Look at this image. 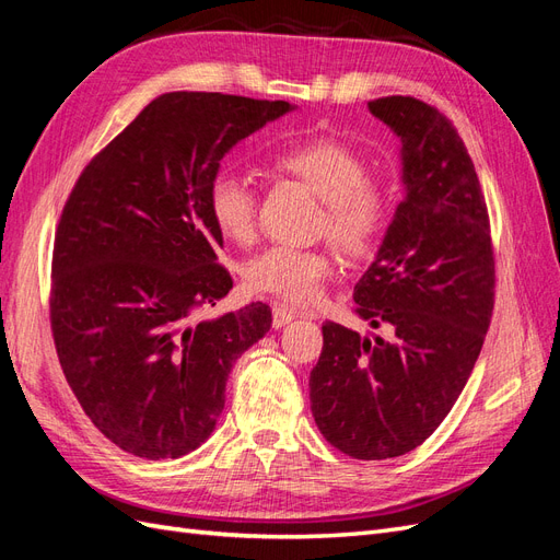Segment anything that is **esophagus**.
Masks as SVG:
<instances>
[{"mask_svg": "<svg viewBox=\"0 0 560 560\" xmlns=\"http://www.w3.org/2000/svg\"><path fill=\"white\" fill-rule=\"evenodd\" d=\"M294 317H313V311L284 306V303H273V327H284L287 322H292Z\"/></svg>", "mask_w": 560, "mask_h": 560, "instance_id": "1", "label": "esophagus"}]
</instances>
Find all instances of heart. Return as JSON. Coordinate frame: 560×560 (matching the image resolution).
Wrapping results in <instances>:
<instances>
[{"label":"heart","mask_w":560,"mask_h":560,"mask_svg":"<svg viewBox=\"0 0 560 560\" xmlns=\"http://www.w3.org/2000/svg\"><path fill=\"white\" fill-rule=\"evenodd\" d=\"M276 171L308 184L325 200L319 235L350 259L374 252L389 224L393 194L389 186L369 173V163L352 144L327 138H308L278 149ZM208 214L226 241L247 245L257 235V194L245 177L219 171L208 184ZM334 273V257L322 247H268L245 264L249 287L290 301H311L322 282Z\"/></svg>","instance_id":"1"}]
</instances>
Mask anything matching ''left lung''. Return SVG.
Instances as JSON below:
<instances>
[{
	"label": "left lung",
	"instance_id": "left-lung-1",
	"mask_svg": "<svg viewBox=\"0 0 560 560\" xmlns=\"http://www.w3.org/2000/svg\"><path fill=\"white\" fill-rule=\"evenodd\" d=\"M369 109L401 138L406 198L354 315L387 336L322 325L311 409L327 442L358 460L413 451L460 397L495 306V254L481 184L446 114L411 95Z\"/></svg>",
	"mask_w": 560,
	"mask_h": 560
}]
</instances>
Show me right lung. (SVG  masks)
I'll return each instance as SVG.
<instances>
[{
	"instance_id": "right-lung-1",
	"label": "right lung",
	"mask_w": 560,
	"mask_h": 560,
	"mask_svg": "<svg viewBox=\"0 0 560 560\" xmlns=\"http://www.w3.org/2000/svg\"><path fill=\"white\" fill-rule=\"evenodd\" d=\"M290 112L284 100L165 93L91 159L65 200L48 317L62 374L112 444L147 460L198 448L233 362L270 329L257 301L194 315L233 287L208 184L226 151Z\"/></svg>"
}]
</instances>
